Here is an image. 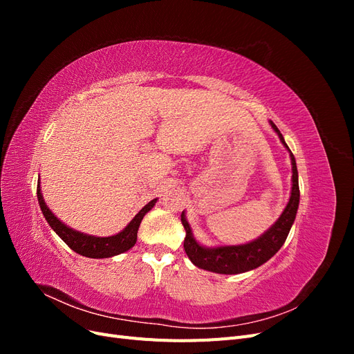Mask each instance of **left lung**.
Masks as SVG:
<instances>
[{
  "mask_svg": "<svg viewBox=\"0 0 354 354\" xmlns=\"http://www.w3.org/2000/svg\"><path fill=\"white\" fill-rule=\"evenodd\" d=\"M270 125L277 133V136H279L282 145L289 151V147L283 140V136L277 130V127L273 124V121H270ZM289 156H291L292 165L291 196H289V202L286 203L281 217L277 218L273 226L267 232H264L259 239L243 245H224L216 246V248H207V246H202L199 242H196L186 220L185 211L181 212V223H183V227L186 230L185 251L192 263L199 267V269L208 272L221 274H238L257 269V267H260L266 261H269L272 257L281 250V246L285 243L288 238L289 230L292 227L299 203L298 171L295 158L291 151H289Z\"/></svg>",
  "mask_w": 354,
  "mask_h": 354,
  "instance_id": "left-lung-1",
  "label": "left lung"
}]
</instances>
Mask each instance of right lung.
Returning <instances> with one entry per match:
<instances>
[{
  "instance_id": "obj_1",
  "label": "right lung",
  "mask_w": 354,
  "mask_h": 354,
  "mask_svg": "<svg viewBox=\"0 0 354 354\" xmlns=\"http://www.w3.org/2000/svg\"><path fill=\"white\" fill-rule=\"evenodd\" d=\"M37 196L39 202V208L42 214H44L50 227L59 234L62 241L65 242L72 251H75L80 255L88 257V259H109V257L122 254L130 248H133L137 241V230L140 227L143 217L146 216V212H149L153 208V205L158 201V199H152L147 205H145L140 211H138L137 216L128 223V226L122 232L113 234V236L100 238V236H91V234L77 232L68 227L65 223H62L46 205L44 198L41 195L39 180H38V187H37Z\"/></svg>"
}]
</instances>
